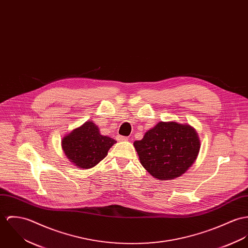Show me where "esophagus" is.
<instances>
[{
  "mask_svg": "<svg viewBox=\"0 0 248 248\" xmlns=\"http://www.w3.org/2000/svg\"><path fill=\"white\" fill-rule=\"evenodd\" d=\"M117 140L119 141H124V140H127V137H124V136H121V135H118L117 136Z\"/></svg>",
  "mask_w": 248,
  "mask_h": 248,
  "instance_id": "esophagus-1",
  "label": "esophagus"
}]
</instances>
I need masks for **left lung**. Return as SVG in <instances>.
<instances>
[{
  "label": "left lung",
  "mask_w": 248,
  "mask_h": 248,
  "mask_svg": "<svg viewBox=\"0 0 248 248\" xmlns=\"http://www.w3.org/2000/svg\"><path fill=\"white\" fill-rule=\"evenodd\" d=\"M133 144L140 165L160 181L173 180L186 173L201 148L195 128L173 121L159 122Z\"/></svg>",
  "instance_id": "1"
}]
</instances>
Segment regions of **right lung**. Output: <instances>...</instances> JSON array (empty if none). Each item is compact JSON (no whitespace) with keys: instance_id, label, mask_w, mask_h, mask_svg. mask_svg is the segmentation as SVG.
Returning a JSON list of instances; mask_svg holds the SVG:
<instances>
[{"instance_id":"obj_1","label":"right lung","mask_w":248,"mask_h":248,"mask_svg":"<svg viewBox=\"0 0 248 248\" xmlns=\"http://www.w3.org/2000/svg\"><path fill=\"white\" fill-rule=\"evenodd\" d=\"M116 140L100 133L99 127L87 121L81 126L64 135L62 148L71 164L83 169H89L104 160Z\"/></svg>"}]
</instances>
